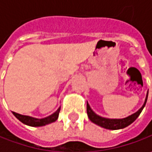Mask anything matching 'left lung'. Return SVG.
<instances>
[{"mask_svg": "<svg viewBox=\"0 0 152 152\" xmlns=\"http://www.w3.org/2000/svg\"><path fill=\"white\" fill-rule=\"evenodd\" d=\"M147 97H148V92L146 94V96L145 99L143 106L138 110L136 113L131 114L126 118H104L100 115L96 114L92 109H91L90 104L87 102V114H88V118H90L92 123H94L95 124L98 126H101L104 129H111V130H116V129H124L129 125H130L132 123H134L140 113L142 112L143 108L145 106V103L147 101Z\"/></svg>", "mask_w": 152, "mask_h": 152, "instance_id": "left-lung-1", "label": "left lung"}]
</instances>
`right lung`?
<instances>
[{
    "label": "right lung",
    "mask_w": 152,
    "mask_h": 152,
    "mask_svg": "<svg viewBox=\"0 0 152 152\" xmlns=\"http://www.w3.org/2000/svg\"><path fill=\"white\" fill-rule=\"evenodd\" d=\"M60 110H61V107L58 108L55 113H53L45 118H34V117L27 116V115H22V114L17 113L14 112H13V115L20 122L26 125L31 126V127H41V126L47 125L49 124H51V123L56 121L58 118V116H59Z\"/></svg>",
    "instance_id": "add662e5"
}]
</instances>
